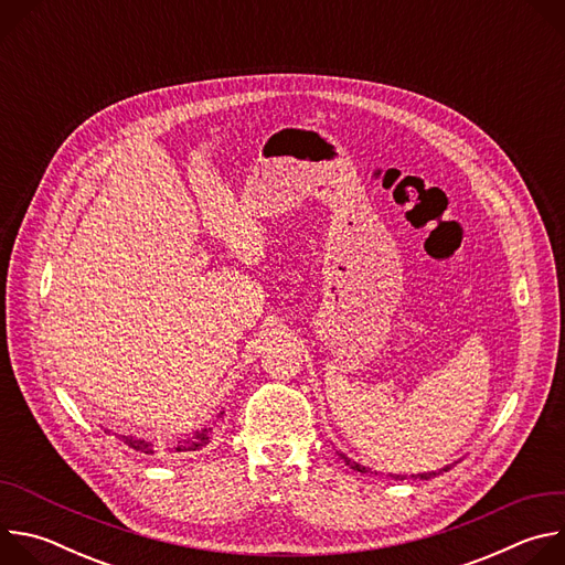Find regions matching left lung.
Segmentation results:
<instances>
[{"mask_svg":"<svg viewBox=\"0 0 565 565\" xmlns=\"http://www.w3.org/2000/svg\"><path fill=\"white\" fill-rule=\"evenodd\" d=\"M340 454V451H338ZM340 458L351 467V469H355V471H362V473H366V471H371L369 467H364V465H360V462H355V460H351L349 456H344V454H340ZM451 469V465H447V467H443V469H438V471H425V473H412V476H402V473H388L391 478H395V480H405V478H414V480H429V478H434V476H438V473H443V471H449Z\"/></svg>","mask_w":565,"mask_h":565,"instance_id":"left-lung-1","label":"left lung"}]
</instances>
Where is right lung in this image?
<instances>
[{
	"instance_id": "1",
	"label": "right lung",
	"mask_w": 565,
	"mask_h": 565,
	"mask_svg": "<svg viewBox=\"0 0 565 565\" xmlns=\"http://www.w3.org/2000/svg\"><path fill=\"white\" fill-rule=\"evenodd\" d=\"M221 416H223V412L216 418H221ZM118 438L127 447H131V449H136L140 454H153V443H149L145 438H136V436H118ZM210 440H212V427H203V429H196L194 434H190L185 438H179L172 449L174 451H196V449H203Z\"/></svg>"
}]
</instances>
